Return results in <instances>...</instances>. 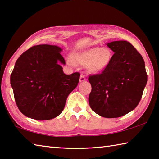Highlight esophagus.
Returning a JSON list of instances; mask_svg holds the SVG:
<instances>
[{
    "mask_svg": "<svg viewBox=\"0 0 159 159\" xmlns=\"http://www.w3.org/2000/svg\"><path fill=\"white\" fill-rule=\"evenodd\" d=\"M85 80H86L85 76H84V75H82L81 76H80V82H84Z\"/></svg>",
    "mask_w": 159,
    "mask_h": 159,
    "instance_id": "esophagus-1",
    "label": "esophagus"
}]
</instances>
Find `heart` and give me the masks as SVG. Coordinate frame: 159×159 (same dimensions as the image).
Here are the masks:
<instances>
[{"instance_id": "heart-1", "label": "heart", "mask_w": 159, "mask_h": 159, "mask_svg": "<svg viewBox=\"0 0 159 159\" xmlns=\"http://www.w3.org/2000/svg\"><path fill=\"white\" fill-rule=\"evenodd\" d=\"M113 53L107 47H92L72 54V60L81 66H87L91 73L98 74L104 71L110 65ZM71 60H67L70 66H73Z\"/></svg>"}]
</instances>
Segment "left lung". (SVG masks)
Instances as JSON below:
<instances>
[{
	"label": "left lung",
	"instance_id": "left-lung-1",
	"mask_svg": "<svg viewBox=\"0 0 159 159\" xmlns=\"http://www.w3.org/2000/svg\"><path fill=\"white\" fill-rule=\"evenodd\" d=\"M106 45L115 53L102 73L89 76L92 92L89 103L100 116L119 118L138 105L147 75L144 59L130 43L116 41Z\"/></svg>",
	"mask_w": 159,
	"mask_h": 159
}]
</instances>
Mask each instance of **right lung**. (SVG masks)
Returning a JSON list of instances; mask_svg holds the SVG:
<instances>
[{"mask_svg": "<svg viewBox=\"0 0 159 159\" xmlns=\"http://www.w3.org/2000/svg\"><path fill=\"white\" fill-rule=\"evenodd\" d=\"M62 51L55 45L34 46L15 62L10 84L18 108L28 118L37 120L56 118L77 87L80 74L64 73Z\"/></svg>", "mask_w": 159, "mask_h": 159, "instance_id": "add662e5", "label": "right lung"}]
</instances>
